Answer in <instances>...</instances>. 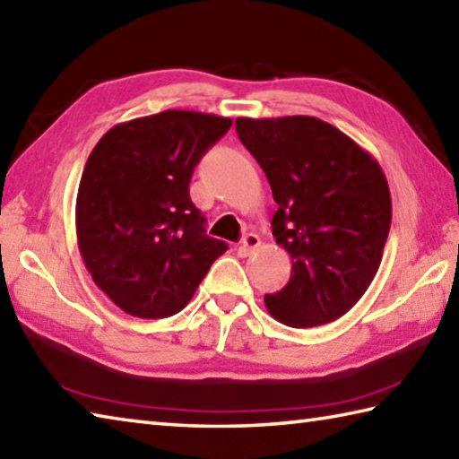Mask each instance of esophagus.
<instances>
[{
  "label": "esophagus",
  "instance_id": "esophagus-1",
  "mask_svg": "<svg viewBox=\"0 0 459 459\" xmlns=\"http://www.w3.org/2000/svg\"><path fill=\"white\" fill-rule=\"evenodd\" d=\"M258 247H260L258 235H255V232H248V235H245V237H242V240H240L238 255L240 256H250Z\"/></svg>",
  "mask_w": 459,
  "mask_h": 459
}]
</instances>
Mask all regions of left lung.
<instances>
[{
	"label": "left lung",
	"instance_id": "8db88e82",
	"mask_svg": "<svg viewBox=\"0 0 459 459\" xmlns=\"http://www.w3.org/2000/svg\"><path fill=\"white\" fill-rule=\"evenodd\" d=\"M237 133L263 167L278 211L273 235L292 258L271 316L292 328L326 325L362 299L392 222L384 170L370 152L316 117H238Z\"/></svg>",
	"mask_w": 459,
	"mask_h": 459
}]
</instances>
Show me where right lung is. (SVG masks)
I'll list each match as a JSON object with an SVG mask.
<instances>
[{"instance_id": "right-lung-1", "label": "right lung", "mask_w": 459, "mask_h": 459, "mask_svg": "<svg viewBox=\"0 0 459 459\" xmlns=\"http://www.w3.org/2000/svg\"><path fill=\"white\" fill-rule=\"evenodd\" d=\"M230 125L169 109L115 125L89 155L75 204L79 253L93 282L131 316L181 312L229 248L206 235L188 183Z\"/></svg>"}]
</instances>
